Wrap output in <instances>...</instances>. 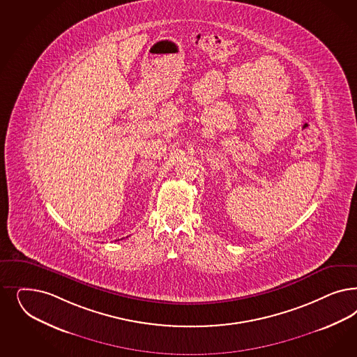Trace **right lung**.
Returning <instances> with one entry per match:
<instances>
[{
  "label": "right lung",
  "instance_id": "right-lung-1",
  "mask_svg": "<svg viewBox=\"0 0 357 357\" xmlns=\"http://www.w3.org/2000/svg\"><path fill=\"white\" fill-rule=\"evenodd\" d=\"M118 241H119V239H118ZM115 242H116V241H115Z\"/></svg>",
  "mask_w": 357,
  "mask_h": 357
}]
</instances>
